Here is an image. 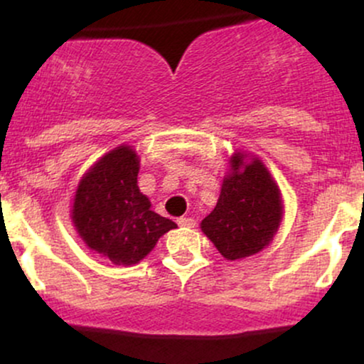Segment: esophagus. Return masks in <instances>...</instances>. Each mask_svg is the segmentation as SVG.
I'll use <instances>...</instances> for the list:
<instances>
[{
    "label": "esophagus",
    "instance_id": "34e87169",
    "mask_svg": "<svg viewBox=\"0 0 364 364\" xmlns=\"http://www.w3.org/2000/svg\"><path fill=\"white\" fill-rule=\"evenodd\" d=\"M178 224L181 225V228H195L196 223L193 219H191V217H179Z\"/></svg>",
    "mask_w": 364,
    "mask_h": 364
}]
</instances>
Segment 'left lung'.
I'll return each mask as SVG.
<instances>
[{
  "mask_svg": "<svg viewBox=\"0 0 364 364\" xmlns=\"http://www.w3.org/2000/svg\"><path fill=\"white\" fill-rule=\"evenodd\" d=\"M279 185L257 156L235 150L214 210L200 228L225 260H241L272 243L282 223Z\"/></svg>",
  "mask_w": 364,
  "mask_h": 364,
  "instance_id": "8db88e82",
  "label": "left lung"
}]
</instances>
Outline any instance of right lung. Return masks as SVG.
<instances>
[{
  "mask_svg": "<svg viewBox=\"0 0 364 364\" xmlns=\"http://www.w3.org/2000/svg\"><path fill=\"white\" fill-rule=\"evenodd\" d=\"M140 157L132 145L112 149L90 166L73 196L75 231L92 252L114 265H135L176 228L173 220L150 210L139 188Z\"/></svg>",
  "mask_w": 364,
  "mask_h": 364,
  "instance_id": "obj_1",
  "label": "right lung"
}]
</instances>
